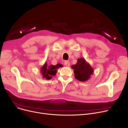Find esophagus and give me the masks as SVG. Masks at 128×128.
<instances>
[{"label": "esophagus", "instance_id": "34e87169", "mask_svg": "<svg viewBox=\"0 0 128 128\" xmlns=\"http://www.w3.org/2000/svg\"><path fill=\"white\" fill-rule=\"evenodd\" d=\"M64 64L67 67H69L70 66V63L69 61H68V60H66V61H65Z\"/></svg>", "mask_w": 128, "mask_h": 128}]
</instances>
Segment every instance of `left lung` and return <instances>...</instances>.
I'll use <instances>...</instances> for the list:
<instances>
[{"instance_id": "obj_1", "label": "left lung", "mask_w": 128, "mask_h": 128, "mask_svg": "<svg viewBox=\"0 0 128 128\" xmlns=\"http://www.w3.org/2000/svg\"><path fill=\"white\" fill-rule=\"evenodd\" d=\"M72 68L74 69L75 78L82 82L88 80L94 72L91 66L84 58H78L77 63L72 65Z\"/></svg>"}]
</instances>
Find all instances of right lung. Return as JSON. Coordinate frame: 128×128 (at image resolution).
I'll use <instances>...</instances> for the list:
<instances>
[{
  "label": "right lung",
  "instance_id": "1",
  "mask_svg": "<svg viewBox=\"0 0 128 128\" xmlns=\"http://www.w3.org/2000/svg\"><path fill=\"white\" fill-rule=\"evenodd\" d=\"M62 67L63 65L60 63L56 65H51L48 66L47 65V63L46 62L40 69V72L42 75L43 78L49 80L52 78V76L56 75L58 69L60 68H62Z\"/></svg>",
  "mask_w": 128,
  "mask_h": 128
}]
</instances>
